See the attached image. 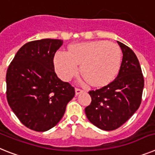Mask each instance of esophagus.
<instances>
[{
	"mask_svg": "<svg viewBox=\"0 0 155 155\" xmlns=\"http://www.w3.org/2000/svg\"><path fill=\"white\" fill-rule=\"evenodd\" d=\"M75 95H79L80 94L83 93V92H84V91L81 89H79V88H75Z\"/></svg>",
	"mask_w": 155,
	"mask_h": 155,
	"instance_id": "esophagus-1",
	"label": "esophagus"
}]
</instances>
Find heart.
<instances>
[{"mask_svg":"<svg viewBox=\"0 0 155 155\" xmlns=\"http://www.w3.org/2000/svg\"><path fill=\"white\" fill-rule=\"evenodd\" d=\"M122 53L118 45L105 40L73 44L68 52L58 51L53 63L56 73L63 81H68L78 72L92 86H102L111 82L117 75L121 64Z\"/></svg>","mask_w":155,"mask_h":155,"instance_id":"b5f03b06","label":"heart"}]
</instances>
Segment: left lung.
Masks as SVG:
<instances>
[{
    "label": "left lung",
    "mask_w": 155,
    "mask_h": 155,
    "mask_svg": "<svg viewBox=\"0 0 155 155\" xmlns=\"http://www.w3.org/2000/svg\"><path fill=\"white\" fill-rule=\"evenodd\" d=\"M123 58L119 73L107 86L91 91V103L85 108L91 123L105 131H112L124 124L141 103L144 79L137 57L132 49L117 41Z\"/></svg>",
    "instance_id": "1"
}]
</instances>
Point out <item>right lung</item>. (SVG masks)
<instances>
[{
    "label": "right lung",
    "instance_id": "1",
    "mask_svg": "<svg viewBox=\"0 0 155 155\" xmlns=\"http://www.w3.org/2000/svg\"><path fill=\"white\" fill-rule=\"evenodd\" d=\"M61 39L27 42L18 50L6 74L7 100L26 127L36 132L53 128L63 117L75 90L54 71V54Z\"/></svg>",
    "mask_w": 155,
    "mask_h": 155
}]
</instances>
